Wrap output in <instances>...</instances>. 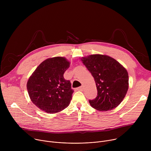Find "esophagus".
Segmentation results:
<instances>
[{"instance_id": "34e87169", "label": "esophagus", "mask_w": 151, "mask_h": 151, "mask_svg": "<svg viewBox=\"0 0 151 151\" xmlns=\"http://www.w3.org/2000/svg\"><path fill=\"white\" fill-rule=\"evenodd\" d=\"M83 86H81V87H79L77 88V90H78V91H83Z\"/></svg>"}]
</instances>
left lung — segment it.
I'll return each mask as SVG.
<instances>
[{"label": "left lung", "mask_w": 151, "mask_h": 151, "mask_svg": "<svg viewBox=\"0 0 151 151\" xmlns=\"http://www.w3.org/2000/svg\"><path fill=\"white\" fill-rule=\"evenodd\" d=\"M81 61L96 82L97 96L89 103L93 108L107 111L116 107L128 89L127 70L114 58L106 55L93 54Z\"/></svg>", "instance_id": "8db88e82"}]
</instances>
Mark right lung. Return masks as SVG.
Wrapping results in <instances>:
<instances>
[{"instance_id": "add662e5", "label": "right lung", "mask_w": 151, "mask_h": 151, "mask_svg": "<svg viewBox=\"0 0 151 151\" xmlns=\"http://www.w3.org/2000/svg\"><path fill=\"white\" fill-rule=\"evenodd\" d=\"M66 58L55 57L42 62L27 83L29 97L38 108L48 114L59 112L69 106L73 90L63 75L69 68Z\"/></svg>"}]
</instances>
